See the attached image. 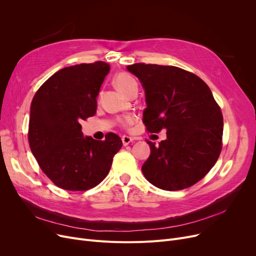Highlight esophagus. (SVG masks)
Wrapping results in <instances>:
<instances>
[{"label": "esophagus", "instance_id": "esophagus-1", "mask_svg": "<svg viewBox=\"0 0 256 256\" xmlns=\"http://www.w3.org/2000/svg\"><path fill=\"white\" fill-rule=\"evenodd\" d=\"M121 140H122V144H124V146L128 145V144L132 141V139L130 137H128V136H122V138H121Z\"/></svg>", "mask_w": 256, "mask_h": 256}]
</instances>
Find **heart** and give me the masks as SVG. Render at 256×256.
I'll return each mask as SVG.
<instances>
[{"instance_id": "b5f03b06", "label": "heart", "mask_w": 256, "mask_h": 256, "mask_svg": "<svg viewBox=\"0 0 256 256\" xmlns=\"http://www.w3.org/2000/svg\"><path fill=\"white\" fill-rule=\"evenodd\" d=\"M114 82H115L116 87L126 96H130V94L134 93V92H138L139 86H138L137 80L134 78L132 74H130L128 72H122L117 74L115 76ZM132 120L134 119L132 117L128 116L124 119H121L120 122H121V126L126 128L132 122Z\"/></svg>"}]
</instances>
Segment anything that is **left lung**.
<instances>
[{"instance_id": "1", "label": "left lung", "mask_w": 256, "mask_h": 256, "mask_svg": "<svg viewBox=\"0 0 256 256\" xmlns=\"http://www.w3.org/2000/svg\"><path fill=\"white\" fill-rule=\"evenodd\" d=\"M128 70L145 90L147 132L167 130V139L158 145L147 141L152 152L142 166L145 178L166 191L195 184L216 164L222 150L223 116L210 87L176 66L135 63Z\"/></svg>"}]
</instances>
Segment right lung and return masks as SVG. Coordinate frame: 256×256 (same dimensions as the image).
Instances as JSON below:
<instances>
[{
	"mask_svg": "<svg viewBox=\"0 0 256 256\" xmlns=\"http://www.w3.org/2000/svg\"><path fill=\"white\" fill-rule=\"evenodd\" d=\"M110 65L96 61L60 70L35 93L28 140L39 167L57 186L87 191L108 176L122 141L84 137L80 122L96 113V96Z\"/></svg>",
	"mask_w": 256,
	"mask_h": 256,
	"instance_id": "right-lung-1",
	"label": "right lung"
}]
</instances>
